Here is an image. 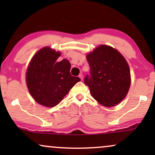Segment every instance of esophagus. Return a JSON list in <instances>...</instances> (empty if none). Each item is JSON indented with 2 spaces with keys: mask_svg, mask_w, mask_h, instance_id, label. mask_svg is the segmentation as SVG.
<instances>
[{
  "mask_svg": "<svg viewBox=\"0 0 155 155\" xmlns=\"http://www.w3.org/2000/svg\"><path fill=\"white\" fill-rule=\"evenodd\" d=\"M79 78H80V79H81V80H83V75H82V74H80Z\"/></svg>",
  "mask_w": 155,
  "mask_h": 155,
  "instance_id": "obj_1",
  "label": "esophagus"
}]
</instances>
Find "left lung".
<instances>
[{
  "label": "left lung",
  "instance_id": "1",
  "mask_svg": "<svg viewBox=\"0 0 155 155\" xmlns=\"http://www.w3.org/2000/svg\"><path fill=\"white\" fill-rule=\"evenodd\" d=\"M87 60L90 75L84 82L92 97L105 107L119 104L130 86V68L124 57L111 46L100 45L87 55Z\"/></svg>",
  "mask_w": 155,
  "mask_h": 155
}]
</instances>
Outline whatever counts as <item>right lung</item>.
<instances>
[{
  "label": "right lung",
  "mask_w": 155,
  "mask_h": 155,
  "mask_svg": "<svg viewBox=\"0 0 155 155\" xmlns=\"http://www.w3.org/2000/svg\"><path fill=\"white\" fill-rule=\"evenodd\" d=\"M61 52L44 47L36 53L26 72L28 90L33 99L42 106L54 107L58 104L70 90L80 79L70 73L67 59H57Z\"/></svg>",
  "instance_id": "obj_1"
}]
</instances>
